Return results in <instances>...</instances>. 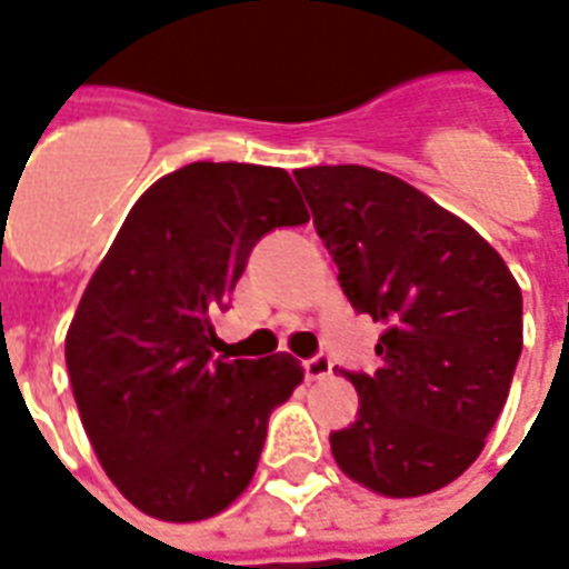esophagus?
Segmentation results:
<instances>
[{
  "label": "esophagus",
  "mask_w": 569,
  "mask_h": 569,
  "mask_svg": "<svg viewBox=\"0 0 569 569\" xmlns=\"http://www.w3.org/2000/svg\"><path fill=\"white\" fill-rule=\"evenodd\" d=\"M305 373H307V380H326V377H331V359H328V356L307 359Z\"/></svg>",
  "instance_id": "34e87169"
}]
</instances>
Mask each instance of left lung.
<instances>
[{"label": "left lung", "mask_w": 569, "mask_h": 569, "mask_svg": "<svg viewBox=\"0 0 569 569\" xmlns=\"http://www.w3.org/2000/svg\"><path fill=\"white\" fill-rule=\"evenodd\" d=\"M349 305L380 322V368L347 373L359 419L331 435L349 479L419 498L473 465L521 356V289L500 252L395 174L296 171Z\"/></svg>", "instance_id": "8db88e82"}]
</instances>
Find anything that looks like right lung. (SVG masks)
I'll use <instances>...</instances> for the list:
<instances>
[{
    "label": "right lung",
    "instance_id": "right-lung-1",
    "mask_svg": "<svg viewBox=\"0 0 569 569\" xmlns=\"http://www.w3.org/2000/svg\"><path fill=\"white\" fill-rule=\"evenodd\" d=\"M307 220L283 168L192 162L134 201L83 289L71 391L99 465L147 516L210 519L250 486L268 416L305 368L289 352L217 359L213 313L256 241Z\"/></svg>",
    "mask_w": 569,
    "mask_h": 569
}]
</instances>
